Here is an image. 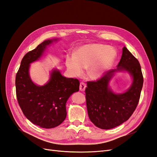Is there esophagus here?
<instances>
[{
    "instance_id": "esophagus-1",
    "label": "esophagus",
    "mask_w": 157,
    "mask_h": 157,
    "mask_svg": "<svg viewBox=\"0 0 157 157\" xmlns=\"http://www.w3.org/2000/svg\"><path fill=\"white\" fill-rule=\"evenodd\" d=\"M86 85L83 82H81L79 84V90L80 91H85L86 90Z\"/></svg>"
}]
</instances>
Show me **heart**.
Masks as SVG:
<instances>
[{
    "label": "heart",
    "instance_id": "b5f03b06",
    "mask_svg": "<svg viewBox=\"0 0 157 157\" xmlns=\"http://www.w3.org/2000/svg\"><path fill=\"white\" fill-rule=\"evenodd\" d=\"M113 48L101 44H90L80 47L75 56L71 55L66 59L68 69L75 75L83 74L84 69H88L91 79L99 78L109 69L116 58Z\"/></svg>",
    "mask_w": 157,
    "mask_h": 157
}]
</instances>
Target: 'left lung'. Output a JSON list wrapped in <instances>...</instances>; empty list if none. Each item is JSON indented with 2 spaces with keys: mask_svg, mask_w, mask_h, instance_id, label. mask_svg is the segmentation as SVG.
Wrapping results in <instances>:
<instances>
[{
  "mask_svg": "<svg viewBox=\"0 0 157 157\" xmlns=\"http://www.w3.org/2000/svg\"><path fill=\"white\" fill-rule=\"evenodd\" d=\"M121 71L131 74L133 83L124 93L116 94L109 87V82L115 72ZM143 84L138 59L124 46L117 69L105 72L97 81L87 82L86 105L91 121L102 129H110L126 121L138 105Z\"/></svg>",
  "mask_w": 157,
  "mask_h": 157,
  "instance_id": "left-lung-1",
  "label": "left lung"
}]
</instances>
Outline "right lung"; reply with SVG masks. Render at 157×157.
I'll return each mask as SVG.
<instances>
[{"mask_svg":"<svg viewBox=\"0 0 157 157\" xmlns=\"http://www.w3.org/2000/svg\"><path fill=\"white\" fill-rule=\"evenodd\" d=\"M56 40H45L26 54L16 75V94L24 115L45 128L57 127L65 120L67 99L79 88L78 79L65 78L58 70H52L49 81L42 86L36 85L30 78V63L39 59L47 46Z\"/></svg>","mask_w":157,"mask_h":157,"instance_id":"1","label":"right lung"}]
</instances>
